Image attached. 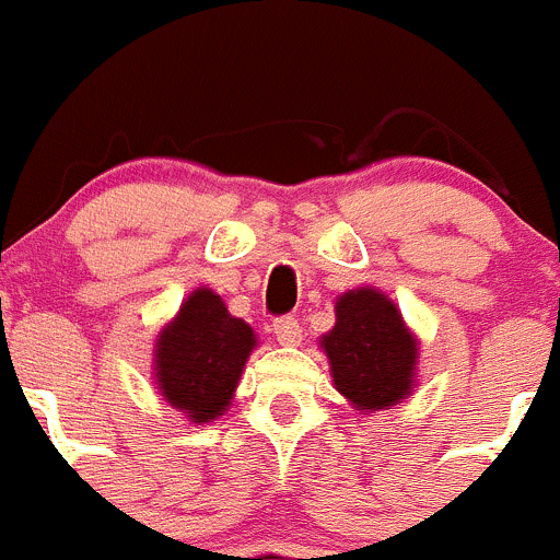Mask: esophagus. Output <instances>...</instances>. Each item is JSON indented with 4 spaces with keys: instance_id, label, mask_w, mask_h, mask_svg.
Wrapping results in <instances>:
<instances>
[{
    "instance_id": "obj_1",
    "label": "esophagus",
    "mask_w": 560,
    "mask_h": 560,
    "mask_svg": "<svg viewBox=\"0 0 560 560\" xmlns=\"http://www.w3.org/2000/svg\"><path fill=\"white\" fill-rule=\"evenodd\" d=\"M275 337H278L280 346H299L302 342V326H299L296 318L285 315V318L275 320Z\"/></svg>"
}]
</instances>
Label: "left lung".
Instances as JSON below:
<instances>
[{"instance_id":"8db88e82","label":"left lung","mask_w":560,"mask_h":560,"mask_svg":"<svg viewBox=\"0 0 560 560\" xmlns=\"http://www.w3.org/2000/svg\"><path fill=\"white\" fill-rule=\"evenodd\" d=\"M318 346L329 359L335 389L353 411H386L417 389L419 337L378 288L340 293L335 326L318 337Z\"/></svg>"}]
</instances>
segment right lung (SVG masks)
<instances>
[{
  "label": "right lung",
  "instance_id": "obj_1",
  "mask_svg": "<svg viewBox=\"0 0 560 560\" xmlns=\"http://www.w3.org/2000/svg\"><path fill=\"white\" fill-rule=\"evenodd\" d=\"M256 346L253 326L234 318L220 293L198 285L154 340V389L187 422H212L229 411Z\"/></svg>",
  "mask_w": 560,
  "mask_h": 560
}]
</instances>
